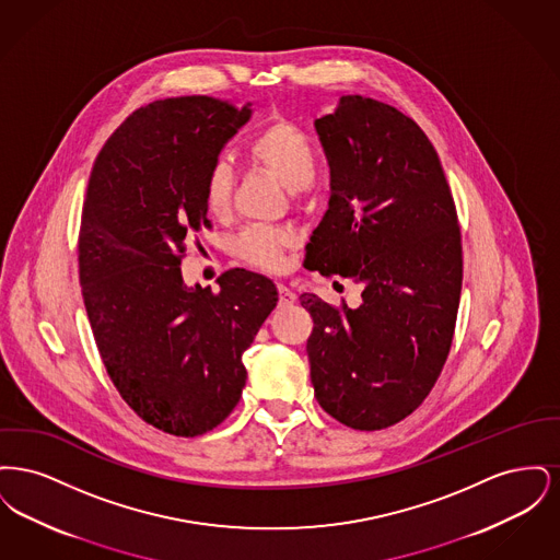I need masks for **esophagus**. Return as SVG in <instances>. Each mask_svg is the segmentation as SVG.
Instances as JSON below:
<instances>
[{"instance_id": "esophagus-1", "label": "esophagus", "mask_w": 560, "mask_h": 560, "mask_svg": "<svg viewBox=\"0 0 560 560\" xmlns=\"http://www.w3.org/2000/svg\"><path fill=\"white\" fill-rule=\"evenodd\" d=\"M295 302V293L288 285H279V306H290Z\"/></svg>"}]
</instances>
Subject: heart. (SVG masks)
<instances>
[{"instance_id": "b5f03b06", "label": "heart", "mask_w": 560, "mask_h": 560, "mask_svg": "<svg viewBox=\"0 0 560 560\" xmlns=\"http://www.w3.org/2000/svg\"><path fill=\"white\" fill-rule=\"evenodd\" d=\"M249 160L275 174L292 192L311 187L317 176V151L311 138L288 121H275L254 136L247 149ZM233 167L229 161L215 160L203 178L206 210L220 218L233 201ZM292 233L254 224L241 231L233 241L235 256L256 268L275 270L283 262V249L292 245Z\"/></svg>"}]
</instances>
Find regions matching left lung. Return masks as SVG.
I'll use <instances>...</instances> for the list:
<instances>
[{
  "label": "left lung",
  "instance_id": "1",
  "mask_svg": "<svg viewBox=\"0 0 560 560\" xmlns=\"http://www.w3.org/2000/svg\"><path fill=\"white\" fill-rule=\"evenodd\" d=\"M315 128L331 197L304 267L350 277L363 302L300 295L315 320L311 380L331 418L380 430L422 405L447 361L462 293L457 213L432 142L397 108L348 94Z\"/></svg>",
  "mask_w": 560,
  "mask_h": 560
}]
</instances>
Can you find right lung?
Segmentation results:
<instances>
[{
	"label": "right lung",
	"instance_id": "add662e5",
	"mask_svg": "<svg viewBox=\"0 0 560 560\" xmlns=\"http://www.w3.org/2000/svg\"><path fill=\"white\" fill-rule=\"evenodd\" d=\"M212 96L155 101L115 130L92 167L80 231L85 313L107 373L151 427L197 436L240 402L241 357L277 306L275 283L233 268L188 288V235L210 226L203 178L252 117Z\"/></svg>",
	"mask_w": 560,
	"mask_h": 560
}]
</instances>
